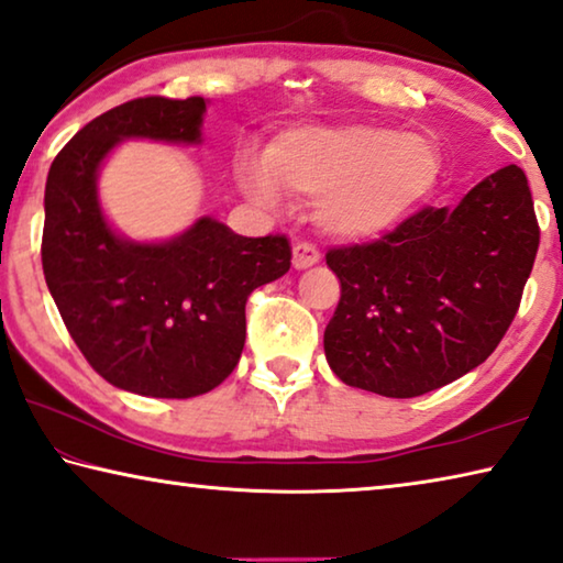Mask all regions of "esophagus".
I'll return each mask as SVG.
<instances>
[{"label":"esophagus","mask_w":563,"mask_h":563,"mask_svg":"<svg viewBox=\"0 0 563 563\" xmlns=\"http://www.w3.org/2000/svg\"><path fill=\"white\" fill-rule=\"evenodd\" d=\"M294 269H309V266L319 264V252L311 244H294Z\"/></svg>","instance_id":"esophagus-1"}]
</instances>
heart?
<instances>
[{
	"label": "heart",
	"instance_id": "b5f03b06",
	"mask_svg": "<svg viewBox=\"0 0 563 563\" xmlns=\"http://www.w3.org/2000/svg\"><path fill=\"white\" fill-rule=\"evenodd\" d=\"M441 174L434 136L374 122L291 129L269 159L244 156L236 169L244 195L262 205H279L284 191L317 201V227L342 242L391 232L431 199Z\"/></svg>",
	"mask_w": 563,
	"mask_h": 563
}]
</instances>
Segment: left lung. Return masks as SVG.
I'll use <instances>...</instances> for the list:
<instances>
[{"label": "left lung", "mask_w": 563, "mask_h": 563, "mask_svg": "<svg viewBox=\"0 0 563 563\" xmlns=\"http://www.w3.org/2000/svg\"><path fill=\"white\" fill-rule=\"evenodd\" d=\"M539 249L527 174L482 179L456 207H427L372 244L331 249L342 299L324 354L354 389L411 399L489 358L519 309Z\"/></svg>", "instance_id": "1"}]
</instances>
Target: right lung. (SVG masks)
Instances as JSON below:
<instances>
[{"label":"right lung","instance_id":"right-lung-1","mask_svg":"<svg viewBox=\"0 0 563 563\" xmlns=\"http://www.w3.org/2000/svg\"><path fill=\"white\" fill-rule=\"evenodd\" d=\"M207 99L144 97L79 129L44 189V279L74 344L117 389L191 399L234 372L246 299L291 266L287 236H239L214 217L134 242L99 201V172L126 140L201 144Z\"/></svg>","mask_w":563,"mask_h":563}]
</instances>
